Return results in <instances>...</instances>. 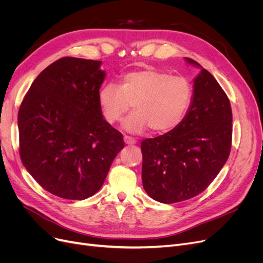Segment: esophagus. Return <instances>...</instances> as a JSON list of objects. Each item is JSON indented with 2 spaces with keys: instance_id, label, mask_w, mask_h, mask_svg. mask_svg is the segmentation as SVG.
I'll return each mask as SVG.
<instances>
[{
  "instance_id": "esophagus-1",
  "label": "esophagus",
  "mask_w": 263,
  "mask_h": 263,
  "mask_svg": "<svg viewBox=\"0 0 263 263\" xmlns=\"http://www.w3.org/2000/svg\"><path fill=\"white\" fill-rule=\"evenodd\" d=\"M124 142L126 145H134V144H136V140H135L133 137L124 136Z\"/></svg>"
}]
</instances>
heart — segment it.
I'll return each instance as SVG.
<instances>
[{"label":"heart","mask_w":263,"mask_h":263,"mask_svg":"<svg viewBox=\"0 0 263 263\" xmlns=\"http://www.w3.org/2000/svg\"><path fill=\"white\" fill-rule=\"evenodd\" d=\"M193 86L185 77H174L165 71L144 69L126 73L121 85L109 82L98 94L104 121L117 123L133 104L135 112L123 126L127 132L142 133L151 128L164 134L178 127L189 112Z\"/></svg>","instance_id":"b5f03b06"}]
</instances>
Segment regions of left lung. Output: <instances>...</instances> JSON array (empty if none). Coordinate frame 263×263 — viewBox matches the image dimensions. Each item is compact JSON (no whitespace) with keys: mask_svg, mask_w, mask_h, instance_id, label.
<instances>
[{"mask_svg":"<svg viewBox=\"0 0 263 263\" xmlns=\"http://www.w3.org/2000/svg\"><path fill=\"white\" fill-rule=\"evenodd\" d=\"M189 63L200 66L185 58ZM229 99L206 69L194 80L187 114L173 130L141 142L142 185L154 200L172 204L190 200L213 182L232 148Z\"/></svg>","mask_w":263,"mask_h":263,"instance_id":"8db88e82","label":"left lung"}]
</instances>
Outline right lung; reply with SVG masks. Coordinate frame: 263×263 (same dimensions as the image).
I'll list each match as a JSON object with an SVG mask.
<instances>
[{"instance_id": "1", "label": "right lung", "mask_w": 263, "mask_h": 263, "mask_svg": "<svg viewBox=\"0 0 263 263\" xmlns=\"http://www.w3.org/2000/svg\"><path fill=\"white\" fill-rule=\"evenodd\" d=\"M101 61L63 57L31 83L18 110L20 156L49 193L84 200L101 189L125 144L104 121L98 94Z\"/></svg>"}]
</instances>
